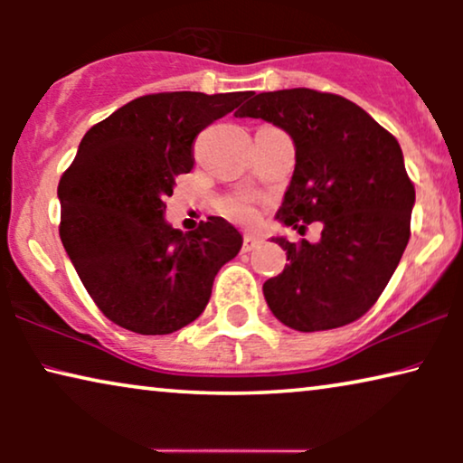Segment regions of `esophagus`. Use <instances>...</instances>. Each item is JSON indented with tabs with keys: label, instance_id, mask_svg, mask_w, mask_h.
Listing matches in <instances>:
<instances>
[{
	"label": "esophagus",
	"instance_id": "34e87169",
	"mask_svg": "<svg viewBox=\"0 0 463 463\" xmlns=\"http://www.w3.org/2000/svg\"><path fill=\"white\" fill-rule=\"evenodd\" d=\"M257 246H259V238L244 236V244H242V250L244 252H250L252 249H257Z\"/></svg>",
	"mask_w": 463,
	"mask_h": 463
}]
</instances>
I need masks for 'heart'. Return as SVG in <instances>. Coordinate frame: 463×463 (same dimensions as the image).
<instances>
[{
    "mask_svg": "<svg viewBox=\"0 0 463 463\" xmlns=\"http://www.w3.org/2000/svg\"><path fill=\"white\" fill-rule=\"evenodd\" d=\"M227 211L236 221H242V223H252V221L257 219V211L255 206L250 204L249 200H236L232 202L230 206H227Z\"/></svg>",
    "mask_w": 463,
    "mask_h": 463,
    "instance_id": "1",
    "label": "heart"
}]
</instances>
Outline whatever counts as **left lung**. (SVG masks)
Instances as JSON below:
<instances>
[{
	"instance_id": "1",
	"label": "left lung",
	"mask_w": 463,
	"mask_h": 463,
	"mask_svg": "<svg viewBox=\"0 0 463 463\" xmlns=\"http://www.w3.org/2000/svg\"><path fill=\"white\" fill-rule=\"evenodd\" d=\"M236 118H261L295 143V170L276 219L322 236L288 242L282 274L265 301L295 331H328L369 312L401 263L411 236L415 187L402 149L363 107L309 88L246 94Z\"/></svg>"
}]
</instances>
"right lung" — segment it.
I'll return each instance as SVG.
<instances>
[{"label": "right lung", "instance_id": "add662e5", "mask_svg": "<svg viewBox=\"0 0 463 463\" xmlns=\"http://www.w3.org/2000/svg\"><path fill=\"white\" fill-rule=\"evenodd\" d=\"M246 92H160L92 126L59 183L61 240L100 312L138 335H168L204 312L242 233L208 217L183 233L164 198L194 168V138Z\"/></svg>", "mask_w": 463, "mask_h": 463}]
</instances>
